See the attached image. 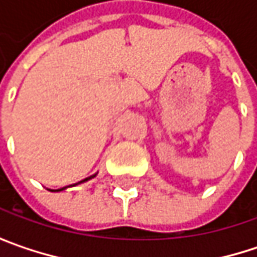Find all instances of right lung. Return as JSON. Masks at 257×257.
<instances>
[{
	"instance_id": "1",
	"label": "right lung",
	"mask_w": 257,
	"mask_h": 257,
	"mask_svg": "<svg viewBox=\"0 0 257 257\" xmlns=\"http://www.w3.org/2000/svg\"><path fill=\"white\" fill-rule=\"evenodd\" d=\"M93 177H96V174H93V176H90V177H87V179H84V180H81V181H78V183H76V184H71V186H77V184H80V183H84V181H87V180H90V179H93ZM67 187H70V186H67ZM67 187H61V189H49V190H52V192H61V190H65Z\"/></svg>"
}]
</instances>
